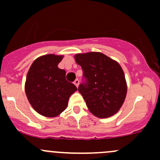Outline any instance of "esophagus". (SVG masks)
<instances>
[{
    "mask_svg": "<svg viewBox=\"0 0 160 160\" xmlns=\"http://www.w3.org/2000/svg\"><path fill=\"white\" fill-rule=\"evenodd\" d=\"M79 83H80V81H79V80H78V79H76L75 81H74V84H75L77 87H78Z\"/></svg>",
    "mask_w": 160,
    "mask_h": 160,
    "instance_id": "1",
    "label": "esophagus"
}]
</instances>
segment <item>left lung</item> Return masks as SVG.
I'll return each instance as SVG.
<instances>
[{
	"label": "left lung",
	"instance_id": "obj_1",
	"mask_svg": "<svg viewBox=\"0 0 160 160\" xmlns=\"http://www.w3.org/2000/svg\"><path fill=\"white\" fill-rule=\"evenodd\" d=\"M75 61L83 72L85 81L79 85L91 113L100 118L120 110L127 93V84L121 65L99 52L77 53Z\"/></svg>",
	"mask_w": 160,
	"mask_h": 160
}]
</instances>
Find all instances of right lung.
I'll return each instance as SVG.
<instances>
[{
  "label": "right lung",
  "mask_w": 160,
  "mask_h": 160,
  "mask_svg": "<svg viewBox=\"0 0 160 160\" xmlns=\"http://www.w3.org/2000/svg\"><path fill=\"white\" fill-rule=\"evenodd\" d=\"M62 55L47 54L34 61L25 82V92L34 110L45 117L59 115L77 87L65 79V71L58 67Z\"/></svg>",
  "instance_id": "1"
}]
</instances>
